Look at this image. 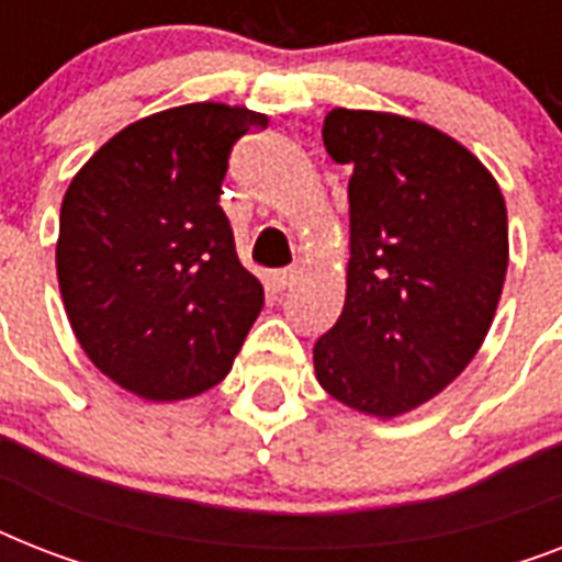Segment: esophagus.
<instances>
[{"mask_svg": "<svg viewBox=\"0 0 562 562\" xmlns=\"http://www.w3.org/2000/svg\"><path fill=\"white\" fill-rule=\"evenodd\" d=\"M294 282H297V271H294V268H282V271L273 273V285H277L280 291L291 289Z\"/></svg>", "mask_w": 562, "mask_h": 562, "instance_id": "obj_1", "label": "esophagus"}]
</instances>
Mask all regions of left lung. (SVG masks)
<instances>
[{"label":"left lung","mask_w":562,"mask_h":562,"mask_svg":"<svg viewBox=\"0 0 562 562\" xmlns=\"http://www.w3.org/2000/svg\"><path fill=\"white\" fill-rule=\"evenodd\" d=\"M329 157L350 166V265L341 317L315 344L326 393L396 417L479 352L507 273V210L452 136L393 113L333 110Z\"/></svg>","instance_id":"8db88e82"}]
</instances>
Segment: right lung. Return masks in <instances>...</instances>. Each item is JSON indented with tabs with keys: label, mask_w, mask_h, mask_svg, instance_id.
Returning <instances> with one entry per match:
<instances>
[{
	"label": "right lung",
	"mask_w": 562,
	"mask_h": 562,
	"mask_svg": "<svg viewBox=\"0 0 562 562\" xmlns=\"http://www.w3.org/2000/svg\"><path fill=\"white\" fill-rule=\"evenodd\" d=\"M262 113L183 104L139 119L66 189L57 282L83 352L154 402L198 396L233 368L265 291L241 268L221 183Z\"/></svg>",
	"instance_id": "add662e5"
}]
</instances>
